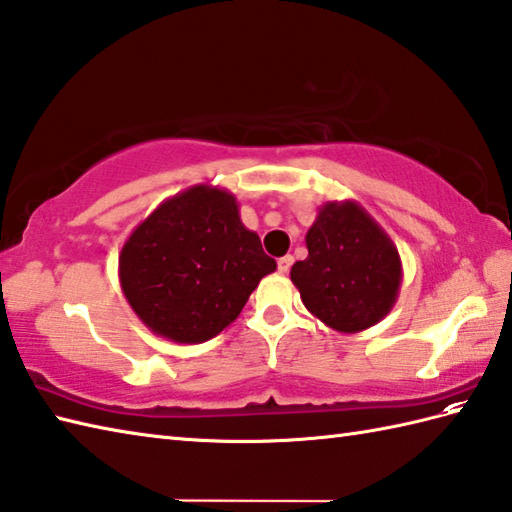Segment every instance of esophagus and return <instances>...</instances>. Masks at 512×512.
Returning a JSON list of instances; mask_svg holds the SVG:
<instances>
[{
  "instance_id": "obj_1",
  "label": "esophagus",
  "mask_w": 512,
  "mask_h": 512,
  "mask_svg": "<svg viewBox=\"0 0 512 512\" xmlns=\"http://www.w3.org/2000/svg\"><path fill=\"white\" fill-rule=\"evenodd\" d=\"M292 262H295V259H292V255L279 257V259H277V268H279V273H288L290 266H292Z\"/></svg>"
}]
</instances>
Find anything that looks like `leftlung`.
<instances>
[{
  "mask_svg": "<svg viewBox=\"0 0 512 512\" xmlns=\"http://www.w3.org/2000/svg\"><path fill=\"white\" fill-rule=\"evenodd\" d=\"M308 257L290 270L303 306L328 328L356 334L383 321L402 284L396 244L354 200L325 202L306 233Z\"/></svg>",
  "mask_w": 512,
  "mask_h": 512,
  "instance_id": "1",
  "label": "left lung"
}]
</instances>
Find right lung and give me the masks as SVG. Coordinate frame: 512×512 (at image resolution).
Returning a JSON list of instances; mask_svg holds the SVG:
<instances>
[{
	"instance_id": "1",
	"label": "right lung",
	"mask_w": 512,
	"mask_h": 512,
	"mask_svg": "<svg viewBox=\"0 0 512 512\" xmlns=\"http://www.w3.org/2000/svg\"><path fill=\"white\" fill-rule=\"evenodd\" d=\"M277 262L239 217L237 198L195 184L160 202L118 255L136 317L173 343H204L231 325Z\"/></svg>"
}]
</instances>
